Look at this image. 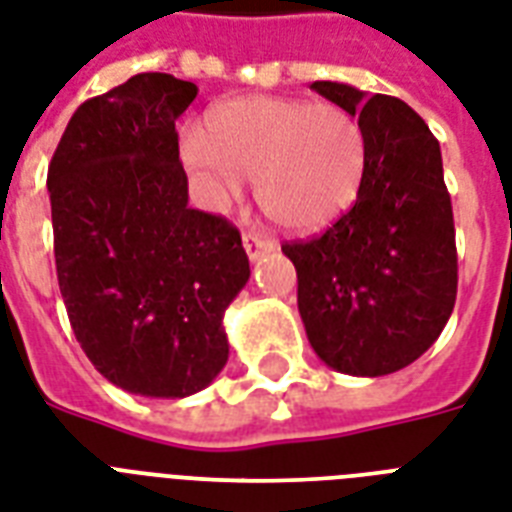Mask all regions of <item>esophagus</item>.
I'll list each match as a JSON object with an SVG mask.
<instances>
[{
	"mask_svg": "<svg viewBox=\"0 0 512 512\" xmlns=\"http://www.w3.org/2000/svg\"><path fill=\"white\" fill-rule=\"evenodd\" d=\"M244 249H247L249 260H257L265 252L276 249V241L268 239V236H260V233H244Z\"/></svg>",
	"mask_w": 512,
	"mask_h": 512,
	"instance_id": "esophagus-1",
	"label": "esophagus"
}]
</instances>
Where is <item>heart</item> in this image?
Here are the masks:
<instances>
[{
    "label": "heart",
    "mask_w": 512,
    "mask_h": 512,
    "mask_svg": "<svg viewBox=\"0 0 512 512\" xmlns=\"http://www.w3.org/2000/svg\"><path fill=\"white\" fill-rule=\"evenodd\" d=\"M185 164L199 172L209 204L239 199L257 180V204L273 223L311 231L356 201L366 172V138L356 116L300 98L228 100L209 116V135L185 130Z\"/></svg>",
    "instance_id": "heart-1"
}]
</instances>
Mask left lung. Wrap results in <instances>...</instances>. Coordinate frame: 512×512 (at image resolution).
I'll return each mask as SVG.
<instances>
[{
	"instance_id": "obj_1",
	"label": "left lung",
	"mask_w": 512,
	"mask_h": 512,
	"mask_svg": "<svg viewBox=\"0 0 512 512\" xmlns=\"http://www.w3.org/2000/svg\"><path fill=\"white\" fill-rule=\"evenodd\" d=\"M311 87L358 116L366 172L337 223L281 252L295 263L297 308L316 356L342 374L382 377L438 340L457 297L441 148L404 100L342 82Z\"/></svg>"
}]
</instances>
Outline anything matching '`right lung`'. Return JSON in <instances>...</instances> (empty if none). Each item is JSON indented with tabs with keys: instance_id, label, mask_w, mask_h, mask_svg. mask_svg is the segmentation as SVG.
I'll list each match as a JSON object with an SVG mask.
<instances>
[{
	"instance_id": "add662e5",
	"label": "right lung",
	"mask_w": 512,
	"mask_h": 512,
	"mask_svg": "<svg viewBox=\"0 0 512 512\" xmlns=\"http://www.w3.org/2000/svg\"><path fill=\"white\" fill-rule=\"evenodd\" d=\"M199 87L135 74L76 108L47 170L55 268L76 340L108 382L185 398L228 361L249 279L239 231L188 207L175 122Z\"/></svg>"
}]
</instances>
